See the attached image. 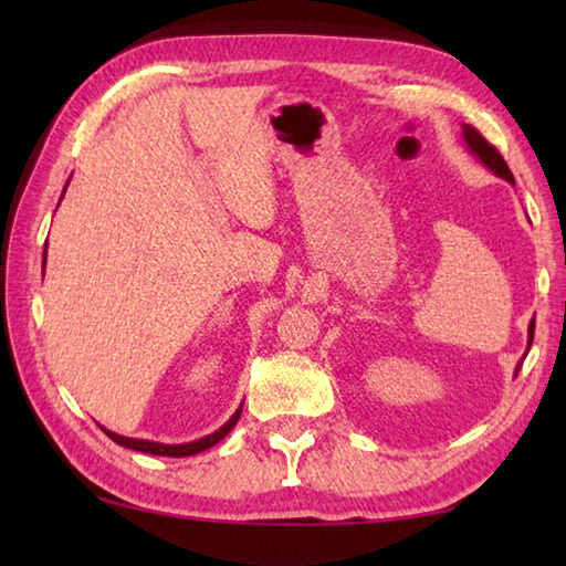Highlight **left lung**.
<instances>
[{"label":"left lung","instance_id":"obj_1","mask_svg":"<svg viewBox=\"0 0 566 566\" xmlns=\"http://www.w3.org/2000/svg\"><path fill=\"white\" fill-rule=\"evenodd\" d=\"M464 142H467L469 151H472V155H476V159L482 161L484 167H490L496 177H502V179L512 181V185H514V177H512L510 167H506L504 157L474 127H469V124H464ZM532 339H534V319L530 324V347H532ZM516 371H520V367H516Z\"/></svg>","mask_w":566,"mask_h":566}]
</instances>
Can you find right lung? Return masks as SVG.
Segmentation results:
<instances>
[{"label": "right lung", "mask_w": 566, "mask_h": 566, "mask_svg": "<svg viewBox=\"0 0 566 566\" xmlns=\"http://www.w3.org/2000/svg\"><path fill=\"white\" fill-rule=\"evenodd\" d=\"M66 189V187H64ZM44 262H46V249H44ZM239 415H242V407H239L224 427H219L217 432L207 434L202 439H197V442H187V444H159V442H147V439H129V437H122V434H114L109 429L102 427V432L107 434L112 442H117L127 449H134V452H145V454H157V457H189V454H199L205 452V449L214 447L219 439H224L229 432H232V427L237 424Z\"/></svg>", "instance_id": "right-lung-1"}]
</instances>
